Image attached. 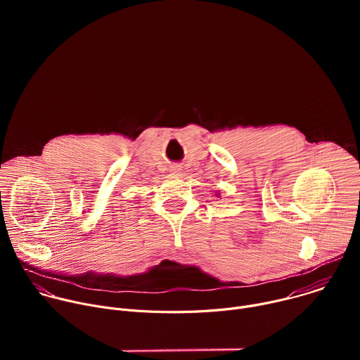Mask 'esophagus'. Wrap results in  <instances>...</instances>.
<instances>
[{"mask_svg":"<svg viewBox=\"0 0 360 360\" xmlns=\"http://www.w3.org/2000/svg\"><path fill=\"white\" fill-rule=\"evenodd\" d=\"M171 172H172V174H179V172H181V168H178V167H172Z\"/></svg>","mask_w":360,"mask_h":360,"instance_id":"obj_1","label":"esophagus"}]
</instances>
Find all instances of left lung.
<instances>
[{
  "mask_svg": "<svg viewBox=\"0 0 360 360\" xmlns=\"http://www.w3.org/2000/svg\"><path fill=\"white\" fill-rule=\"evenodd\" d=\"M215 196L218 198V196H219V192H215Z\"/></svg>",
  "mask_w": 360,
  "mask_h": 360,
  "instance_id": "left-lung-1",
  "label": "left lung"
}]
</instances>
